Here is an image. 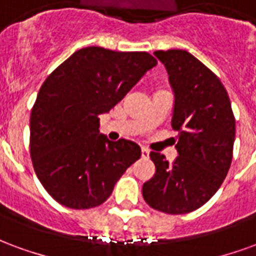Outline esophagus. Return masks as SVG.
<instances>
[{"label": "esophagus", "instance_id": "34e87169", "mask_svg": "<svg viewBox=\"0 0 256 256\" xmlns=\"http://www.w3.org/2000/svg\"><path fill=\"white\" fill-rule=\"evenodd\" d=\"M141 156L146 159V158H150V150H146V148H141Z\"/></svg>", "mask_w": 256, "mask_h": 256}]
</instances>
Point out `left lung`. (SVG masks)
Returning <instances> with one entry per match:
<instances>
[{
    "mask_svg": "<svg viewBox=\"0 0 256 256\" xmlns=\"http://www.w3.org/2000/svg\"><path fill=\"white\" fill-rule=\"evenodd\" d=\"M174 92L172 128L178 132L172 163L150 152L155 176L142 186L152 208L186 214L212 198L229 172L236 123L220 78L186 50H156Z\"/></svg>",
    "mask_w": 256,
    "mask_h": 256,
    "instance_id": "obj_1",
    "label": "left lung"
}]
</instances>
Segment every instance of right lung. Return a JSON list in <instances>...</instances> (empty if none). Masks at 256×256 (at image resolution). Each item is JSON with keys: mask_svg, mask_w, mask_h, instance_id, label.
Segmentation results:
<instances>
[{"mask_svg": "<svg viewBox=\"0 0 256 256\" xmlns=\"http://www.w3.org/2000/svg\"><path fill=\"white\" fill-rule=\"evenodd\" d=\"M158 64L146 52L79 49L40 89L30 118V155L38 180L68 208L97 207L111 196L141 148L98 132L110 112Z\"/></svg>", "mask_w": 256, "mask_h": 256, "instance_id": "add662e5", "label": "right lung"}]
</instances>
